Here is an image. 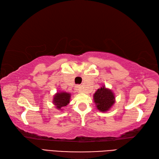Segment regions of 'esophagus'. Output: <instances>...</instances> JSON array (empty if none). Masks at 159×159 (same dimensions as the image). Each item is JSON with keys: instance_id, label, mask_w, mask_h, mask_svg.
<instances>
[{"instance_id": "34e87169", "label": "esophagus", "mask_w": 159, "mask_h": 159, "mask_svg": "<svg viewBox=\"0 0 159 159\" xmlns=\"http://www.w3.org/2000/svg\"><path fill=\"white\" fill-rule=\"evenodd\" d=\"M80 88H81V87H80V86H79V85H78V86H76L77 90H78V91H81V90H80Z\"/></svg>"}]
</instances>
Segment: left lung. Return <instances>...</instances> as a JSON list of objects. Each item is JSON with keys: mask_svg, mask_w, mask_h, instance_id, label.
<instances>
[{"mask_svg": "<svg viewBox=\"0 0 159 159\" xmlns=\"http://www.w3.org/2000/svg\"><path fill=\"white\" fill-rule=\"evenodd\" d=\"M94 99L97 109L102 112L109 110L115 102L113 93L104 86L95 92Z\"/></svg>", "mask_w": 159, "mask_h": 159, "instance_id": "8db88e82", "label": "left lung"}]
</instances>
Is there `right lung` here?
<instances>
[{
  "instance_id": "1",
  "label": "right lung",
  "mask_w": 159,
  "mask_h": 159,
  "mask_svg": "<svg viewBox=\"0 0 159 159\" xmlns=\"http://www.w3.org/2000/svg\"><path fill=\"white\" fill-rule=\"evenodd\" d=\"M71 94L67 92H58L57 94L54 96L53 102L57 106V109H61V107L67 105L70 100Z\"/></svg>"
}]
</instances>
